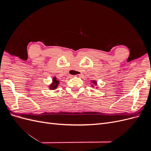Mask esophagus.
<instances>
[{
    "label": "esophagus",
    "mask_w": 151,
    "mask_h": 151,
    "mask_svg": "<svg viewBox=\"0 0 151 151\" xmlns=\"http://www.w3.org/2000/svg\"><path fill=\"white\" fill-rule=\"evenodd\" d=\"M82 75H83L82 74H77V75H76L75 76H76V77H81V76H82Z\"/></svg>",
    "instance_id": "obj_1"
}]
</instances>
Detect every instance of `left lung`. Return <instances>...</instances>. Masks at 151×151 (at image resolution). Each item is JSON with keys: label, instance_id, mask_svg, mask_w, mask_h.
I'll return each instance as SVG.
<instances>
[{"label": "left lung", "instance_id": "obj_1", "mask_svg": "<svg viewBox=\"0 0 151 151\" xmlns=\"http://www.w3.org/2000/svg\"><path fill=\"white\" fill-rule=\"evenodd\" d=\"M91 83H92L93 84H91V86L93 87V88H94V85H95V86H97V81H95V80H93V81H91ZM96 88H98V87H96Z\"/></svg>", "mask_w": 151, "mask_h": 151}]
</instances>
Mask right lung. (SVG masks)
<instances>
[{"mask_svg": "<svg viewBox=\"0 0 151 151\" xmlns=\"http://www.w3.org/2000/svg\"><path fill=\"white\" fill-rule=\"evenodd\" d=\"M59 83H60V81H59L57 79V77L55 76L52 78V83L50 84V85H49L48 88L50 90H55L57 88V87L59 85Z\"/></svg>", "mask_w": 151, "mask_h": 151, "instance_id": "obj_1", "label": "right lung"}]
</instances>
